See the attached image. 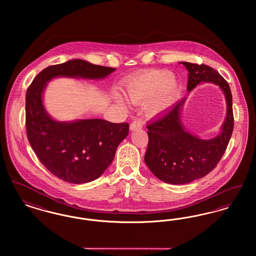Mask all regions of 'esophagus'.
<instances>
[{
    "label": "esophagus",
    "mask_w": 256,
    "mask_h": 256,
    "mask_svg": "<svg viewBox=\"0 0 256 256\" xmlns=\"http://www.w3.org/2000/svg\"><path fill=\"white\" fill-rule=\"evenodd\" d=\"M142 128V121L140 119H134V122L130 124V130H135L137 128Z\"/></svg>",
    "instance_id": "esophagus-1"
}]
</instances>
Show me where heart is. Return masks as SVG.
I'll list each match as a JSON object with an SVG mask.
<instances>
[{
  "label": "heart",
  "instance_id": "1",
  "mask_svg": "<svg viewBox=\"0 0 256 256\" xmlns=\"http://www.w3.org/2000/svg\"><path fill=\"white\" fill-rule=\"evenodd\" d=\"M126 95L132 104H140L148 98L146 110L158 115L168 108L178 95V86L174 74L164 70H152L134 76L126 86Z\"/></svg>",
  "mask_w": 256,
  "mask_h": 256
}]
</instances>
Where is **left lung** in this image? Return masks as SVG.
Segmentation results:
<instances>
[{
  "instance_id": "8db88e82",
  "label": "left lung",
  "mask_w": 256,
  "mask_h": 256,
  "mask_svg": "<svg viewBox=\"0 0 256 256\" xmlns=\"http://www.w3.org/2000/svg\"><path fill=\"white\" fill-rule=\"evenodd\" d=\"M182 64L189 72V92L200 82L214 84L222 90L226 102V117L220 134L209 140L200 139L184 128L180 110L185 98L148 122V144L145 162L158 178L170 184L192 182L213 170L226 150L234 126L232 91L228 82L210 66L190 62Z\"/></svg>"
}]
</instances>
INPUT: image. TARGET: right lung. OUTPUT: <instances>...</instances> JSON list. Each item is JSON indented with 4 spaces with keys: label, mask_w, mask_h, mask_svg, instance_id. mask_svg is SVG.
Here are the masks:
<instances>
[{
    "label": "right lung",
    "mask_w": 256,
    "mask_h": 256,
    "mask_svg": "<svg viewBox=\"0 0 256 256\" xmlns=\"http://www.w3.org/2000/svg\"><path fill=\"white\" fill-rule=\"evenodd\" d=\"M114 71L111 67L72 60L42 70L26 90V130L28 142L40 162L66 182L80 184L100 178L128 134L130 124L102 119L56 121L43 106L44 89L56 76L98 80Z\"/></svg>",
    "instance_id": "right-lung-1"
}]
</instances>
